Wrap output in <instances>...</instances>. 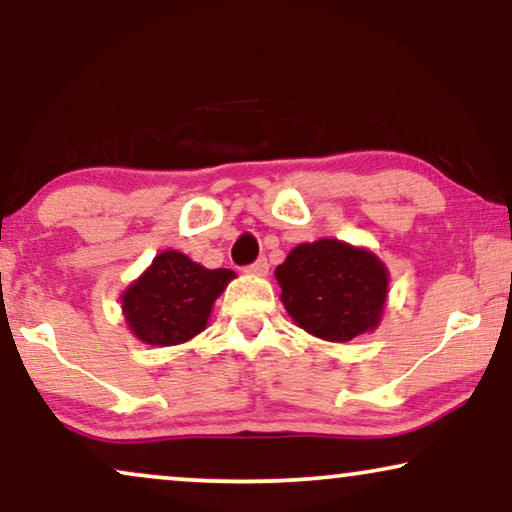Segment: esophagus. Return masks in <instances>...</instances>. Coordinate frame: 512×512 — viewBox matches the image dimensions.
I'll return each mask as SVG.
<instances>
[{"mask_svg":"<svg viewBox=\"0 0 512 512\" xmlns=\"http://www.w3.org/2000/svg\"><path fill=\"white\" fill-rule=\"evenodd\" d=\"M268 270H270V265H268V258H265V256L256 258L254 263L247 265V272H251V275H258V277L268 275Z\"/></svg>","mask_w":512,"mask_h":512,"instance_id":"34e87169","label":"esophagus"}]
</instances>
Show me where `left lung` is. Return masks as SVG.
Listing matches in <instances>:
<instances>
[{"instance_id": "obj_1", "label": "left lung", "mask_w": 512, "mask_h": 512, "mask_svg": "<svg viewBox=\"0 0 512 512\" xmlns=\"http://www.w3.org/2000/svg\"><path fill=\"white\" fill-rule=\"evenodd\" d=\"M275 277L296 324L321 340L347 342L380 324L389 277L366 249L338 240L300 244Z\"/></svg>"}]
</instances>
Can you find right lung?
Returning a JSON list of instances; mask_svg holds the SVG:
<instances>
[{"mask_svg": "<svg viewBox=\"0 0 512 512\" xmlns=\"http://www.w3.org/2000/svg\"><path fill=\"white\" fill-rule=\"evenodd\" d=\"M233 277V270H207L179 251H163L123 293L125 319L146 345H179L205 328L214 300Z\"/></svg>", "mask_w": 512, "mask_h": 512, "instance_id": "1", "label": "right lung"}]
</instances>
